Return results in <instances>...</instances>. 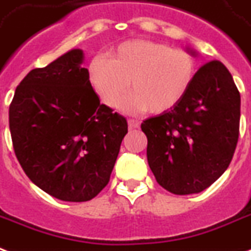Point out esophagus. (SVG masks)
I'll return each instance as SVG.
<instances>
[{
    "label": "esophagus",
    "instance_id": "1",
    "mask_svg": "<svg viewBox=\"0 0 251 251\" xmlns=\"http://www.w3.org/2000/svg\"><path fill=\"white\" fill-rule=\"evenodd\" d=\"M129 124V129H138L140 127V121L137 120H127Z\"/></svg>",
    "mask_w": 251,
    "mask_h": 251
}]
</instances>
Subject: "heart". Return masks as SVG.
Returning a JSON list of instances; mask_svg holds the SVG:
<instances>
[{
	"label": "heart",
	"instance_id": "1",
	"mask_svg": "<svg viewBox=\"0 0 251 251\" xmlns=\"http://www.w3.org/2000/svg\"><path fill=\"white\" fill-rule=\"evenodd\" d=\"M88 73L92 88L106 106L116 107L130 85L133 93L122 102V109L161 114L185 98L194 81L196 64L182 49L131 40L111 50L107 61L93 59Z\"/></svg>",
	"mask_w": 251,
	"mask_h": 251
}]
</instances>
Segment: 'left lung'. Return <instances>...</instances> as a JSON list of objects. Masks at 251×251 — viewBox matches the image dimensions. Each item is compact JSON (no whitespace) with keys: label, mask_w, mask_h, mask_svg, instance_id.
Returning a JSON list of instances; mask_svg holds the SVG:
<instances>
[{"label":"left lung","mask_w":251,"mask_h":251,"mask_svg":"<svg viewBox=\"0 0 251 251\" xmlns=\"http://www.w3.org/2000/svg\"><path fill=\"white\" fill-rule=\"evenodd\" d=\"M239 117L241 96L226 66L211 61L198 69L177 106L141 124L157 182L178 196L201 193L214 183L233 158Z\"/></svg>","instance_id":"obj_1"}]
</instances>
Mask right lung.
I'll return each mask as SVG.
<instances>
[{"label": "right lung", "mask_w": 251, "mask_h": 251, "mask_svg": "<svg viewBox=\"0 0 251 251\" xmlns=\"http://www.w3.org/2000/svg\"><path fill=\"white\" fill-rule=\"evenodd\" d=\"M72 49L30 70L9 107L13 148L34 185L61 201H90L106 186L127 121L100 98Z\"/></svg>", "instance_id": "1"}]
</instances>
